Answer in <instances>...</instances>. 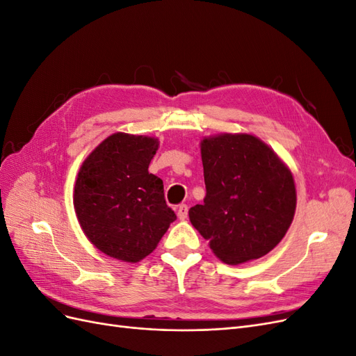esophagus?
Segmentation results:
<instances>
[{
	"label": "esophagus",
	"mask_w": 356,
	"mask_h": 356,
	"mask_svg": "<svg viewBox=\"0 0 356 356\" xmlns=\"http://www.w3.org/2000/svg\"><path fill=\"white\" fill-rule=\"evenodd\" d=\"M177 215H178L179 220H186L188 217V207L186 203L179 204V207L177 208Z\"/></svg>",
	"instance_id": "obj_1"
}]
</instances>
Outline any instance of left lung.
<instances>
[{
    "label": "left lung",
    "instance_id": "8db88e82",
    "mask_svg": "<svg viewBox=\"0 0 356 356\" xmlns=\"http://www.w3.org/2000/svg\"><path fill=\"white\" fill-rule=\"evenodd\" d=\"M200 154L207 196L188 211L195 229L227 264L270 252L294 218L291 170L270 147L248 134L204 138Z\"/></svg>",
    "mask_w": 356,
    "mask_h": 356
}]
</instances>
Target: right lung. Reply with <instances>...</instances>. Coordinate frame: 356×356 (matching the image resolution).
<instances>
[{
  "label": "right lung",
  "mask_w": 356,
  "mask_h": 356,
  "mask_svg": "<svg viewBox=\"0 0 356 356\" xmlns=\"http://www.w3.org/2000/svg\"><path fill=\"white\" fill-rule=\"evenodd\" d=\"M157 148L156 138L114 134L83 161L75 181L74 208L84 234L117 260L141 261L177 220L163 181L148 172Z\"/></svg>",
  "instance_id": "right-lung-1"
}]
</instances>
